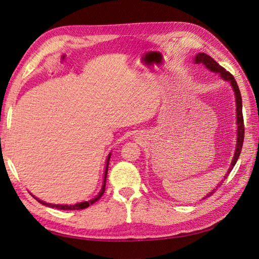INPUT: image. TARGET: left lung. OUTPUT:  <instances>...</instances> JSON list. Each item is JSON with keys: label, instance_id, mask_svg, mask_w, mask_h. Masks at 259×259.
Instances as JSON below:
<instances>
[{"label": "left lung", "instance_id": "8db88e82", "mask_svg": "<svg viewBox=\"0 0 259 259\" xmlns=\"http://www.w3.org/2000/svg\"><path fill=\"white\" fill-rule=\"evenodd\" d=\"M195 63L196 64H203L205 68L209 69L212 72H215L219 73V74L221 75V77L224 79V81H228L231 83V86L233 88L234 91V94H235V98H236V123H237V141H236V148H235V153H234V157L233 160H232L231 163V166L228 170V173L225 174L224 176V180L229 176V174L231 173V170L233 169L234 165L236 164L237 160H238V156L241 154V150L243 147V141H244V119H243V112H242V97H241V93L240 90H238V86L237 83L235 81L234 76L231 74L229 71L225 70L224 68L219 64L218 62H215L213 59H212L210 56H208L207 54H198L195 57ZM223 183V180H222ZM221 184H219L217 187L220 186ZM215 189H213L207 195V197H210L212 194H213V191ZM207 197H204L203 199H205Z\"/></svg>", "mask_w": 259, "mask_h": 259}]
</instances>
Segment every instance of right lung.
I'll return each instance as SVG.
<instances>
[{
	"label": "right lung",
	"instance_id": "obj_1",
	"mask_svg": "<svg viewBox=\"0 0 259 259\" xmlns=\"http://www.w3.org/2000/svg\"><path fill=\"white\" fill-rule=\"evenodd\" d=\"M109 158H110V153L107 157V164H106V168H105V174H104V182H103V187L101 189V191H99V194L94 198L92 199V200H89V201H84V202H79V203H75V204H52V203H47L45 202L42 200H40V199L36 198L34 195H31L32 197H34L36 200L38 202H40L41 204L44 205H48V207L50 208H56V209H60V210H81V209H85L90 207V204H93L95 203L97 200H99V198H101L104 193H105V187H106V177H107V171H108V163H109Z\"/></svg>",
	"mask_w": 259,
	"mask_h": 259
}]
</instances>
